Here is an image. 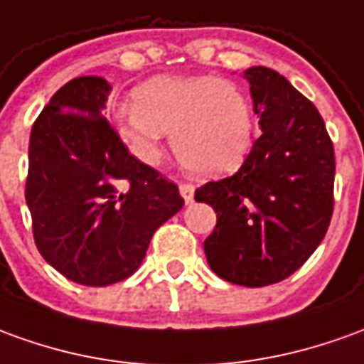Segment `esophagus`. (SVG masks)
<instances>
[{
	"label": "esophagus",
	"instance_id": "esophagus-1",
	"mask_svg": "<svg viewBox=\"0 0 364 364\" xmlns=\"http://www.w3.org/2000/svg\"><path fill=\"white\" fill-rule=\"evenodd\" d=\"M194 192H196V188L192 186V184H180V194H182L186 204L194 202Z\"/></svg>",
	"mask_w": 364,
	"mask_h": 364
}]
</instances>
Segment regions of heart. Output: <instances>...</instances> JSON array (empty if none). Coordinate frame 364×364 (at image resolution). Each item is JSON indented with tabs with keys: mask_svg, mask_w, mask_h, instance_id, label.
<instances>
[{
	"mask_svg": "<svg viewBox=\"0 0 364 364\" xmlns=\"http://www.w3.org/2000/svg\"><path fill=\"white\" fill-rule=\"evenodd\" d=\"M117 132L140 162L154 166L162 139L172 136L180 164L202 176L234 172L254 146L252 105L234 82L215 77H156L132 95Z\"/></svg>",
	"mask_w": 364,
	"mask_h": 364,
	"instance_id": "b5f03b06",
	"label": "heart"
}]
</instances>
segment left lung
<instances>
[{
  "mask_svg": "<svg viewBox=\"0 0 364 364\" xmlns=\"http://www.w3.org/2000/svg\"><path fill=\"white\" fill-rule=\"evenodd\" d=\"M262 136L234 176L208 182L196 202L215 210L208 265L235 285L283 282L307 262L333 215L335 152L319 110L283 75L250 67Z\"/></svg>",
  "mask_w": 364,
  "mask_h": 364,
  "instance_id": "1",
  "label": "left lung"
}]
</instances>
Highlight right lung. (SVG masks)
I'll use <instances>...</instances> for the list:
<instances>
[{
  "label": "right lung",
  "mask_w": 364,
  "mask_h": 364,
  "mask_svg": "<svg viewBox=\"0 0 364 364\" xmlns=\"http://www.w3.org/2000/svg\"><path fill=\"white\" fill-rule=\"evenodd\" d=\"M110 91L95 75L63 85L29 139L25 200L35 245L89 287L130 277L154 232L184 206L176 184L132 156L102 117Z\"/></svg>",
  "instance_id": "add662e5"
}]
</instances>
